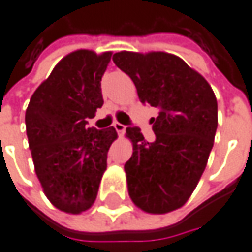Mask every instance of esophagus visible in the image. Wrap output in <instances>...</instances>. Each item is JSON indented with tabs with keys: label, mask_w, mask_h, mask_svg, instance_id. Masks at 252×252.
I'll list each match as a JSON object with an SVG mask.
<instances>
[{
	"label": "esophagus",
	"mask_w": 252,
	"mask_h": 252,
	"mask_svg": "<svg viewBox=\"0 0 252 252\" xmlns=\"http://www.w3.org/2000/svg\"><path fill=\"white\" fill-rule=\"evenodd\" d=\"M113 127L116 129V132L119 133V134H123L125 130H126V126H125V125H122V123H119V122H115V123H113Z\"/></svg>",
	"instance_id": "obj_1"
}]
</instances>
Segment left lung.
<instances>
[{
	"label": "left lung",
	"instance_id": "8db88e82",
	"mask_svg": "<svg viewBox=\"0 0 252 252\" xmlns=\"http://www.w3.org/2000/svg\"><path fill=\"white\" fill-rule=\"evenodd\" d=\"M113 62L130 76L140 102L160 109L152 120L155 142H146L139 127L126 129L133 155L125 171L134 206L166 214L186 204L207 166L219 123L216 94L173 54L122 51Z\"/></svg>",
	"mask_w": 252,
	"mask_h": 252
}]
</instances>
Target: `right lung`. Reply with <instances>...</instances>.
<instances>
[{
    "mask_svg": "<svg viewBox=\"0 0 252 252\" xmlns=\"http://www.w3.org/2000/svg\"><path fill=\"white\" fill-rule=\"evenodd\" d=\"M110 57L89 49L68 54L33 92L25 112L38 180L48 200L69 214L92 207L109 147L118 137L115 127L88 126L103 105L100 81Z\"/></svg>",
    "mask_w": 252,
    "mask_h": 252,
    "instance_id": "obj_1",
    "label": "right lung"
}]
</instances>
